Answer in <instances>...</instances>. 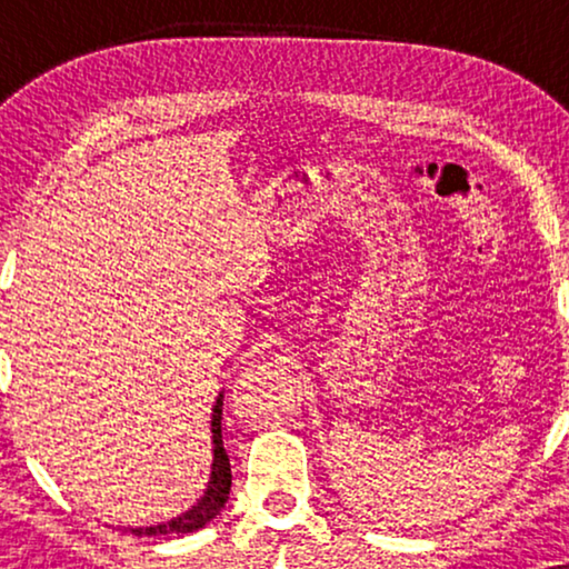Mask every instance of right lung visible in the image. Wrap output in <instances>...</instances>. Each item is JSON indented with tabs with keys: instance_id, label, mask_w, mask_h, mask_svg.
<instances>
[{
	"instance_id": "add662e5",
	"label": "right lung",
	"mask_w": 569,
	"mask_h": 569,
	"mask_svg": "<svg viewBox=\"0 0 569 569\" xmlns=\"http://www.w3.org/2000/svg\"><path fill=\"white\" fill-rule=\"evenodd\" d=\"M230 485H232L230 458L224 453V446H222V393H220L212 409V473H209L204 497H201L197 505H191V510H186L183 516L168 520V523L129 528V531L134 536H168V533L199 531V528H204L209 520L220 516L224 502H228Z\"/></svg>"
}]
</instances>
